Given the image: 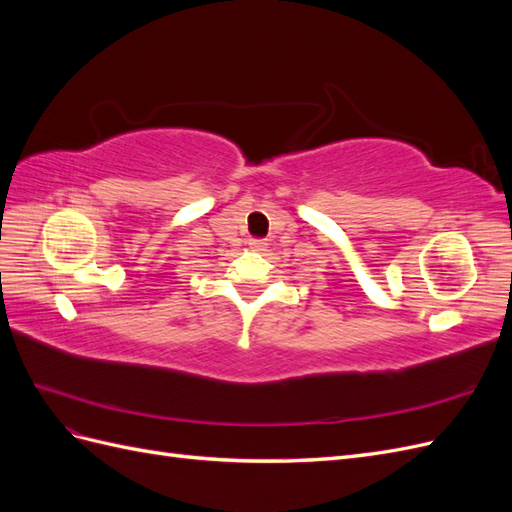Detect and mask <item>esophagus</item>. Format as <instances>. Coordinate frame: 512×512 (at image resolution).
<instances>
[{"label":"esophagus","instance_id":"obj_1","mask_svg":"<svg viewBox=\"0 0 512 512\" xmlns=\"http://www.w3.org/2000/svg\"><path fill=\"white\" fill-rule=\"evenodd\" d=\"M250 247H252V250L260 252V250H265L267 243H265V241H260V239H252V241H250Z\"/></svg>","mask_w":512,"mask_h":512}]
</instances>
